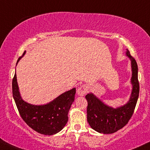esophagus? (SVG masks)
Returning a JSON list of instances; mask_svg holds the SVG:
<instances>
[{
	"instance_id": "esophagus-1",
	"label": "esophagus",
	"mask_w": 150,
	"mask_h": 150,
	"mask_svg": "<svg viewBox=\"0 0 150 150\" xmlns=\"http://www.w3.org/2000/svg\"><path fill=\"white\" fill-rule=\"evenodd\" d=\"M87 86L85 85H81L80 87L78 88V89H77V93H78L79 96H81L85 95L86 93H87Z\"/></svg>"
}]
</instances>
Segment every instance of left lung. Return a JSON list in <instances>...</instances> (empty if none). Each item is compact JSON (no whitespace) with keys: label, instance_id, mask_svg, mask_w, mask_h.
<instances>
[{"label":"left lung","instance_id":"left-lung-1","mask_svg":"<svg viewBox=\"0 0 150 150\" xmlns=\"http://www.w3.org/2000/svg\"><path fill=\"white\" fill-rule=\"evenodd\" d=\"M127 55L131 59L132 68L133 90L129 101L124 106L114 109L105 105L93 93H88L85 96L88 103L87 121L90 127L97 132L104 134L116 132L127 125L134 112L140 91L138 65L128 50Z\"/></svg>","mask_w":150,"mask_h":150}]
</instances>
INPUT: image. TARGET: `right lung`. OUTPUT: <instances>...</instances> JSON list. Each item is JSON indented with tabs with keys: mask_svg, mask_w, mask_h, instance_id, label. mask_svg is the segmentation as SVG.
<instances>
[{
	"mask_svg": "<svg viewBox=\"0 0 150 150\" xmlns=\"http://www.w3.org/2000/svg\"><path fill=\"white\" fill-rule=\"evenodd\" d=\"M25 54L23 52V55ZM22 56L18 59L17 64ZM76 89L62 93L50 103L34 105L23 101L19 94L17 75L12 79V95L19 115L28 127L40 134L51 136L61 131L68 120V111L75 99Z\"/></svg>",
	"mask_w": 150,
	"mask_h": 150,
	"instance_id": "1",
	"label": "right lung"
}]
</instances>
